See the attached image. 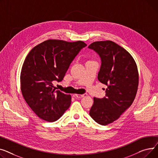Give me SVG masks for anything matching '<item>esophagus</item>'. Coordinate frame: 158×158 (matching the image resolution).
<instances>
[{"mask_svg": "<svg viewBox=\"0 0 158 158\" xmlns=\"http://www.w3.org/2000/svg\"><path fill=\"white\" fill-rule=\"evenodd\" d=\"M75 97L77 98H83V97H85V96H87V94H75Z\"/></svg>", "mask_w": 158, "mask_h": 158, "instance_id": "34e87169", "label": "esophagus"}]
</instances>
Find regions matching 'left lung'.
Instances as JSON below:
<instances>
[{"instance_id":"1","label":"left lung","mask_w":158,"mask_h":158,"mask_svg":"<svg viewBox=\"0 0 158 158\" xmlns=\"http://www.w3.org/2000/svg\"><path fill=\"white\" fill-rule=\"evenodd\" d=\"M88 48L100 57L98 78L108 87L104 98H94L89 115L105 126L118 119L132 105L138 86V68L131 54L112 41L94 42Z\"/></svg>"}]
</instances>
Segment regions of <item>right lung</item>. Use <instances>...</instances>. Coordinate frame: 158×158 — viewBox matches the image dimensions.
Wrapping results in <instances>:
<instances>
[{"mask_svg": "<svg viewBox=\"0 0 158 158\" xmlns=\"http://www.w3.org/2000/svg\"><path fill=\"white\" fill-rule=\"evenodd\" d=\"M87 44L83 41L46 40L34 47L23 64L20 84L26 103L40 118L54 122L69 108L71 95L53 85L61 81L71 63Z\"/></svg>", "mask_w": 158, "mask_h": 158, "instance_id": "add662e5", "label": "right lung"}]
</instances>
